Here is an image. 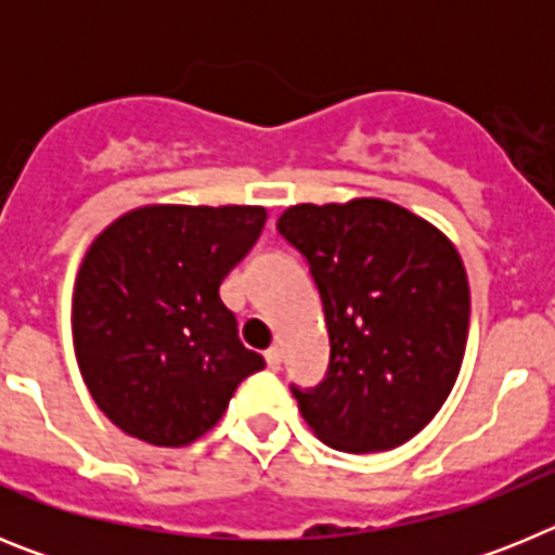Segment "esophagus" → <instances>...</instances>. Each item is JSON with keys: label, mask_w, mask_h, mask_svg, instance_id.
Masks as SVG:
<instances>
[{"label": "esophagus", "mask_w": 555, "mask_h": 555, "mask_svg": "<svg viewBox=\"0 0 555 555\" xmlns=\"http://www.w3.org/2000/svg\"><path fill=\"white\" fill-rule=\"evenodd\" d=\"M263 358H267V366L269 370H281V361H283V356H281V350H278V347H269L267 352H263Z\"/></svg>", "instance_id": "34e87169"}]
</instances>
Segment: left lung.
Instances as JSON below:
<instances>
[{
  "label": "left lung",
  "instance_id": "1",
  "mask_svg": "<svg viewBox=\"0 0 555 555\" xmlns=\"http://www.w3.org/2000/svg\"><path fill=\"white\" fill-rule=\"evenodd\" d=\"M278 230L320 288L331 364L313 389L292 386L302 420L345 453L409 442L459 377L469 283L442 230L386 199L292 205Z\"/></svg>",
  "mask_w": 555,
  "mask_h": 555
}]
</instances>
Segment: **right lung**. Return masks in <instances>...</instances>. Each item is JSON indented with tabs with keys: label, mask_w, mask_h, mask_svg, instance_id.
<instances>
[{
	"label": "right lung",
	"mask_w": 555,
	"mask_h": 555,
	"mask_svg": "<svg viewBox=\"0 0 555 555\" xmlns=\"http://www.w3.org/2000/svg\"><path fill=\"white\" fill-rule=\"evenodd\" d=\"M263 222L258 205H146L88 247L72 302L77 364L127 436L191 444L222 420L244 377L263 370L219 297Z\"/></svg>",
	"instance_id": "1"
}]
</instances>
